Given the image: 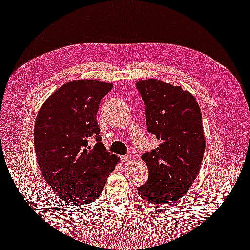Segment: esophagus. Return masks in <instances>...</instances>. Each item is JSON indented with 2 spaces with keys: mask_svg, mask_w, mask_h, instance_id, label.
<instances>
[{
  "mask_svg": "<svg viewBox=\"0 0 250 250\" xmlns=\"http://www.w3.org/2000/svg\"><path fill=\"white\" fill-rule=\"evenodd\" d=\"M130 160V156L129 155H125V156H122L121 157V161L125 163V162H128Z\"/></svg>",
  "mask_w": 250,
  "mask_h": 250,
  "instance_id": "obj_1",
  "label": "esophagus"
}]
</instances>
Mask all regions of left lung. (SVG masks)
Masks as SVG:
<instances>
[{
    "label": "left lung",
    "mask_w": 250,
    "mask_h": 250,
    "mask_svg": "<svg viewBox=\"0 0 250 250\" xmlns=\"http://www.w3.org/2000/svg\"><path fill=\"white\" fill-rule=\"evenodd\" d=\"M145 106L148 132L160 144L142 155L148 179L138 188L142 199L156 207L184 197L196 179L206 148L202 111L188 91L159 79L136 83Z\"/></svg>",
    "instance_id": "left-lung-1"
}]
</instances>
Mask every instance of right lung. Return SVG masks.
Wrapping results in <instances>:
<instances>
[{
  "label": "right lung",
  "instance_id": "1",
  "mask_svg": "<svg viewBox=\"0 0 250 250\" xmlns=\"http://www.w3.org/2000/svg\"><path fill=\"white\" fill-rule=\"evenodd\" d=\"M110 83L77 79L62 84L43 103L36 118L34 144L42 176L62 202L72 206L99 198L120 159L101 141L96 122ZM95 137L93 146L88 140Z\"/></svg>",
  "mask_w": 250,
  "mask_h": 250
}]
</instances>
